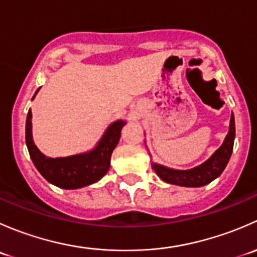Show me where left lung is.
<instances>
[{
	"instance_id": "left-lung-1",
	"label": "left lung",
	"mask_w": 257,
	"mask_h": 257,
	"mask_svg": "<svg viewBox=\"0 0 257 257\" xmlns=\"http://www.w3.org/2000/svg\"><path fill=\"white\" fill-rule=\"evenodd\" d=\"M234 141L235 118L234 114H231L229 133H227L224 143L203 164L193 168V169L178 170L164 167V165L157 164V163H152V168L157 173L158 177L169 184H174V185L180 186H189V188L204 186L206 184L211 183L217 177H220L221 173L224 172L227 163H229L230 157H231L232 148H234Z\"/></svg>"
}]
</instances>
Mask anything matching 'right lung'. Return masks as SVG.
I'll return each mask as SVG.
<instances>
[{"label": "right lung", "instance_id": "add662e5", "mask_svg": "<svg viewBox=\"0 0 257 257\" xmlns=\"http://www.w3.org/2000/svg\"><path fill=\"white\" fill-rule=\"evenodd\" d=\"M38 90L40 88L37 92ZM31 119L32 112L30 109L26 120V144L31 159L46 180L62 189L83 188L95 183L107 174L110 167V157L120 138L121 128L125 124L124 120H115L110 124L97 147L90 152L64 158H49L41 153L33 143Z\"/></svg>", "mask_w": 257, "mask_h": 257}]
</instances>
